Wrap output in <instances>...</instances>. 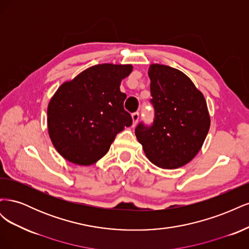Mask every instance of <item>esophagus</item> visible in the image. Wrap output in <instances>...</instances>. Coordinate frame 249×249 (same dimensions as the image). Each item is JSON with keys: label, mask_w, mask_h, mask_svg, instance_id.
<instances>
[{"label": "esophagus", "mask_w": 249, "mask_h": 249, "mask_svg": "<svg viewBox=\"0 0 249 249\" xmlns=\"http://www.w3.org/2000/svg\"><path fill=\"white\" fill-rule=\"evenodd\" d=\"M132 119H133V125H136L138 120H139V113L138 112H135L132 114Z\"/></svg>", "instance_id": "34e87169"}]
</instances>
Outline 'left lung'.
Listing matches in <instances>:
<instances>
[{
    "label": "left lung",
    "instance_id": "8db88e82",
    "mask_svg": "<svg viewBox=\"0 0 249 249\" xmlns=\"http://www.w3.org/2000/svg\"><path fill=\"white\" fill-rule=\"evenodd\" d=\"M148 77L155 119L149 126L140 123L135 135L156 166L182 167L197 155L210 129L205 96L184 72L173 67L152 64Z\"/></svg>",
    "mask_w": 249,
    "mask_h": 249
}]
</instances>
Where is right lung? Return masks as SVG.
Listing matches in <instances>:
<instances>
[{
  "label": "right lung",
  "instance_id": "add662e5",
  "mask_svg": "<svg viewBox=\"0 0 249 249\" xmlns=\"http://www.w3.org/2000/svg\"><path fill=\"white\" fill-rule=\"evenodd\" d=\"M132 71L131 64H97L58 88L48 106V129L65 160L83 166L97 162L116 135L132 125L119 88Z\"/></svg>",
  "mask_w": 249,
  "mask_h": 249
}]
</instances>
